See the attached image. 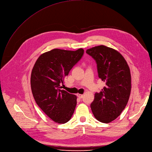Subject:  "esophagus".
I'll use <instances>...</instances> for the list:
<instances>
[{
	"mask_svg": "<svg viewBox=\"0 0 152 152\" xmlns=\"http://www.w3.org/2000/svg\"><path fill=\"white\" fill-rule=\"evenodd\" d=\"M77 96L79 99H82V98H83V95H82V94H77Z\"/></svg>",
	"mask_w": 152,
	"mask_h": 152,
	"instance_id": "1",
	"label": "esophagus"
}]
</instances>
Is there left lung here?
Wrapping results in <instances>:
<instances>
[{
	"mask_svg": "<svg viewBox=\"0 0 152 152\" xmlns=\"http://www.w3.org/2000/svg\"><path fill=\"white\" fill-rule=\"evenodd\" d=\"M86 53L96 63L99 77L105 83L95 93L90 107L96 120L110 123L124 110L131 92V75L124 57L117 50L105 45L96 46Z\"/></svg>",
	"mask_w": 152,
	"mask_h": 152,
	"instance_id": "8db88e82",
	"label": "left lung"
}]
</instances>
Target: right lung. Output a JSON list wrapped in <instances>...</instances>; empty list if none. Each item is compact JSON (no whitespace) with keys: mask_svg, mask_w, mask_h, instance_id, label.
Instances as JSON below:
<instances>
[{"mask_svg":"<svg viewBox=\"0 0 152 152\" xmlns=\"http://www.w3.org/2000/svg\"><path fill=\"white\" fill-rule=\"evenodd\" d=\"M83 53V48H55L42 53L32 69L30 85L34 98L41 110L58 124L69 122L74 112L77 96L61 89V85Z\"/></svg>","mask_w":152,"mask_h":152,"instance_id":"1","label":"right lung"}]
</instances>
